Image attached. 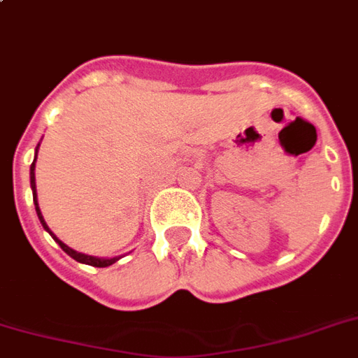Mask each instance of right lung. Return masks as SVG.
<instances>
[{"label": "right lung", "mask_w": 358, "mask_h": 358, "mask_svg": "<svg viewBox=\"0 0 358 358\" xmlns=\"http://www.w3.org/2000/svg\"><path fill=\"white\" fill-rule=\"evenodd\" d=\"M34 169H36V161H34V163H31V166H30V184H31V192H34V203H36V210H38V216H39V220H41V224H43V227H45V229H47V231L51 233L52 239L57 241L58 245H60V248H62V250H64V252L68 254V256H71L73 260L81 262V264H87V266H94V267H108V266H112L113 262L117 260V258H112V260H102V258H94V256H87V254L76 252V250H71L70 246H66L64 243H62V241L55 237V233H52L51 229L47 227V224H45L43 216H41V210H39V206H38V199H36V176H34Z\"/></svg>", "instance_id": "1"}]
</instances>
